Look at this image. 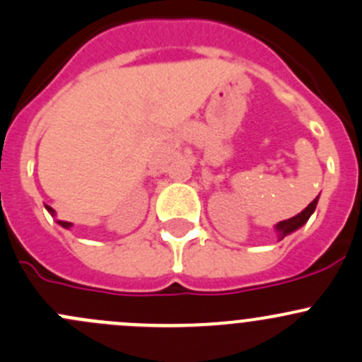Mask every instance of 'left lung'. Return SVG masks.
<instances>
[{
    "label": "left lung",
    "instance_id": "1",
    "mask_svg": "<svg viewBox=\"0 0 362 362\" xmlns=\"http://www.w3.org/2000/svg\"><path fill=\"white\" fill-rule=\"evenodd\" d=\"M317 202H319V198L313 199V202L310 203L308 206H306L305 210L301 211V214L296 215V217L287 218V221H282V222H279V224H276V233H279L280 240L286 238V236L289 235V233H293V231H296V229H298V228H301V226L305 224L306 221H308L310 215H312L313 211H315Z\"/></svg>",
    "mask_w": 362,
    "mask_h": 362
}]
</instances>
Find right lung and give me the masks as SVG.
<instances>
[{"instance_id":"1","label":"right lung","mask_w":362,"mask_h":362,"mask_svg":"<svg viewBox=\"0 0 362 362\" xmlns=\"http://www.w3.org/2000/svg\"><path fill=\"white\" fill-rule=\"evenodd\" d=\"M47 210H49L50 214L54 215V210H52V208H50V206H47ZM57 222H59V224L63 226V228H66V229H69V226H71V222H66V221H57Z\"/></svg>"}]
</instances>
